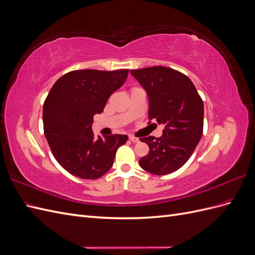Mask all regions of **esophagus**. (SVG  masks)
I'll list each match as a JSON object with an SVG mask.
<instances>
[{
  "instance_id": "esophagus-1",
  "label": "esophagus",
  "mask_w": 255,
  "mask_h": 255,
  "mask_svg": "<svg viewBox=\"0 0 255 255\" xmlns=\"http://www.w3.org/2000/svg\"><path fill=\"white\" fill-rule=\"evenodd\" d=\"M128 138H129L130 141H133V142H139V138H137V137H135V136H133V135H129Z\"/></svg>"
}]
</instances>
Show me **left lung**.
<instances>
[{
  "label": "left lung",
  "mask_w": 255,
  "mask_h": 255,
  "mask_svg": "<svg viewBox=\"0 0 255 255\" xmlns=\"http://www.w3.org/2000/svg\"><path fill=\"white\" fill-rule=\"evenodd\" d=\"M149 99V120L163 125V135L140 138L149 154L139 159L143 170L165 175L180 169L194 153L203 133L204 106L195 85L171 68L155 66L130 71Z\"/></svg>",
  "instance_id": "1"
}]
</instances>
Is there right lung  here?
<instances>
[{
  "mask_svg": "<svg viewBox=\"0 0 255 255\" xmlns=\"http://www.w3.org/2000/svg\"><path fill=\"white\" fill-rule=\"evenodd\" d=\"M128 70L86 69L68 72L53 85L43 104V129L54 157L65 170L84 180L104 175L128 135L95 137L94 116L128 78Z\"/></svg>",
  "mask_w": 255,
  "mask_h": 255,
  "instance_id": "1",
  "label": "right lung"
}]
</instances>
